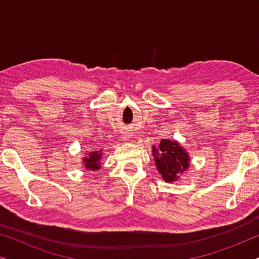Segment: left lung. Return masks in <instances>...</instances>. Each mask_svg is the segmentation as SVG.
<instances>
[{
	"label": "left lung",
	"instance_id": "8db88e82",
	"mask_svg": "<svg viewBox=\"0 0 259 259\" xmlns=\"http://www.w3.org/2000/svg\"><path fill=\"white\" fill-rule=\"evenodd\" d=\"M154 160L165 182H173L177 176L189 167V154L176 141L161 140L159 150L154 148Z\"/></svg>",
	"mask_w": 259,
	"mask_h": 259
}]
</instances>
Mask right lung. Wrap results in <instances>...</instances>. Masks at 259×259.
Wrapping results in <instances>:
<instances>
[{
    "instance_id": "right-lung-1",
    "label": "right lung",
    "mask_w": 259,
    "mask_h": 259,
    "mask_svg": "<svg viewBox=\"0 0 259 259\" xmlns=\"http://www.w3.org/2000/svg\"><path fill=\"white\" fill-rule=\"evenodd\" d=\"M100 159L101 153H98V151L91 152V153H88L87 157L83 159V164L86 166L87 169H90V171H95V169L100 168V166H99L100 165L99 164Z\"/></svg>"
}]
</instances>
